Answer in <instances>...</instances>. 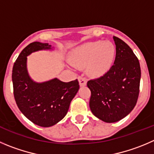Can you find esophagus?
Masks as SVG:
<instances>
[{
	"label": "esophagus",
	"instance_id": "obj_1",
	"mask_svg": "<svg viewBox=\"0 0 154 154\" xmlns=\"http://www.w3.org/2000/svg\"><path fill=\"white\" fill-rule=\"evenodd\" d=\"M79 85L81 87H84V86L86 85L87 84V80H86L85 78H83L82 76L79 77Z\"/></svg>",
	"mask_w": 154,
	"mask_h": 154
}]
</instances>
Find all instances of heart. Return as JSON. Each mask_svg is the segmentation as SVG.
<instances>
[{
    "label": "heart",
    "mask_w": 154,
    "mask_h": 154,
    "mask_svg": "<svg viewBox=\"0 0 154 154\" xmlns=\"http://www.w3.org/2000/svg\"><path fill=\"white\" fill-rule=\"evenodd\" d=\"M116 54V47L109 41H95L79 45L72 51L71 63L76 67L87 66V71L93 77L99 78L112 68Z\"/></svg>",
    "instance_id": "b5f03b06"
}]
</instances>
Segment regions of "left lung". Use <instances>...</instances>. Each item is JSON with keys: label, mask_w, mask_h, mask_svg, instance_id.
<instances>
[{"label": "left lung", "mask_w": 154, "mask_h": 154, "mask_svg": "<svg viewBox=\"0 0 154 154\" xmlns=\"http://www.w3.org/2000/svg\"><path fill=\"white\" fill-rule=\"evenodd\" d=\"M116 59L109 72L88 82L92 113L105 122H118L131 112L137 103L140 80L138 59L126 43L113 36Z\"/></svg>", "instance_id": "8db88e82"}]
</instances>
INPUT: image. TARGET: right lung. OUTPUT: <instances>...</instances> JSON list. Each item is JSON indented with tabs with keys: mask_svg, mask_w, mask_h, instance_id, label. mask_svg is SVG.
I'll return each instance as SVG.
<instances>
[{
	"mask_svg": "<svg viewBox=\"0 0 154 154\" xmlns=\"http://www.w3.org/2000/svg\"><path fill=\"white\" fill-rule=\"evenodd\" d=\"M48 43L29 44L13 67L12 81L16 103L22 113L35 125L51 127L65 117L70 103L79 89L78 80L63 82L57 78L35 82L27 69V57L39 51H53Z\"/></svg>",
	"mask_w": 154,
	"mask_h": 154,
	"instance_id": "obj_1",
	"label": "right lung"
}]
</instances>
